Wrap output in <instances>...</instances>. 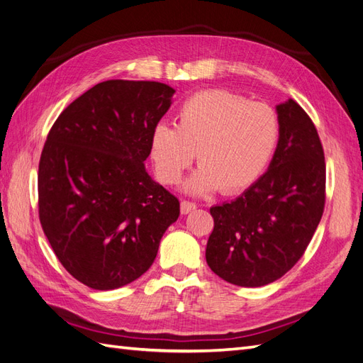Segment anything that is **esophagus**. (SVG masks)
<instances>
[{
  "instance_id": "esophagus-1",
  "label": "esophagus",
  "mask_w": 363,
  "mask_h": 363,
  "mask_svg": "<svg viewBox=\"0 0 363 363\" xmlns=\"http://www.w3.org/2000/svg\"><path fill=\"white\" fill-rule=\"evenodd\" d=\"M180 208H182V213H183V215H186V213H189V212L195 211V208H196V204H195V203H192V201H186V200H183V201H182V204H180Z\"/></svg>"
}]
</instances>
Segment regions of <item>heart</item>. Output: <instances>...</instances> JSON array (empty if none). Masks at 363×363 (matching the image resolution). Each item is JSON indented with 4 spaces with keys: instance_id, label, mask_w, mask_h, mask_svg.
Listing matches in <instances>:
<instances>
[{
    "instance_id": "b5f03b06",
    "label": "heart",
    "mask_w": 363,
    "mask_h": 363,
    "mask_svg": "<svg viewBox=\"0 0 363 363\" xmlns=\"http://www.w3.org/2000/svg\"><path fill=\"white\" fill-rule=\"evenodd\" d=\"M280 133L279 118L263 103L225 89L189 96L175 113V127L151 133V159L167 184L179 183L196 152L200 169L188 183L192 194H235L265 169Z\"/></svg>"
}]
</instances>
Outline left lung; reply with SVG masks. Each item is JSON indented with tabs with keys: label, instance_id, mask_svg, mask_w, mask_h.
Masks as SVG:
<instances>
[{
	"label": "left lung",
	"instance_id": "obj_1",
	"mask_svg": "<svg viewBox=\"0 0 363 363\" xmlns=\"http://www.w3.org/2000/svg\"><path fill=\"white\" fill-rule=\"evenodd\" d=\"M276 108L280 133L268 171L236 200L211 208L207 265L236 286L259 288L284 276L304 255L324 212L318 131L294 100Z\"/></svg>",
	"mask_w": 363,
	"mask_h": 363
}]
</instances>
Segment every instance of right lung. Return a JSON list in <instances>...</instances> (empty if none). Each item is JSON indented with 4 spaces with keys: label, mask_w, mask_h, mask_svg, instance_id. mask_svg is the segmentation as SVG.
<instances>
[{
    "label": "right lung",
    "mask_w": 363,
    "mask_h": 363,
    "mask_svg": "<svg viewBox=\"0 0 363 363\" xmlns=\"http://www.w3.org/2000/svg\"><path fill=\"white\" fill-rule=\"evenodd\" d=\"M159 82L98 83L59 115L43 145L39 219L57 259L96 291L148 271L180 203L144 162L151 133L172 103Z\"/></svg>",
    "instance_id": "1"
}]
</instances>
